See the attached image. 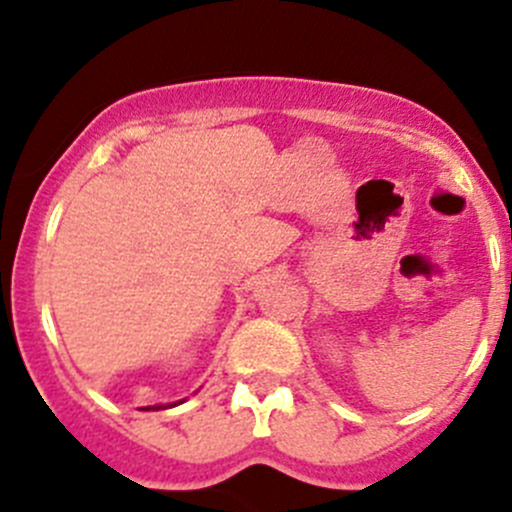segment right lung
<instances>
[{
	"instance_id": "1",
	"label": "right lung",
	"mask_w": 512,
	"mask_h": 512,
	"mask_svg": "<svg viewBox=\"0 0 512 512\" xmlns=\"http://www.w3.org/2000/svg\"><path fill=\"white\" fill-rule=\"evenodd\" d=\"M168 406H175V404H168ZM153 409H165V406H153ZM146 411H151V406H148Z\"/></svg>"
}]
</instances>
